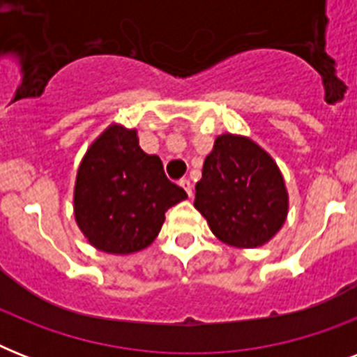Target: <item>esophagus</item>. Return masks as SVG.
I'll return each instance as SVG.
<instances>
[{
	"mask_svg": "<svg viewBox=\"0 0 357 357\" xmlns=\"http://www.w3.org/2000/svg\"><path fill=\"white\" fill-rule=\"evenodd\" d=\"M179 185L183 187L185 192L189 195V198H192V183H190V179H187V178L179 179Z\"/></svg>",
	"mask_w": 357,
	"mask_h": 357,
	"instance_id": "34e87169",
	"label": "esophagus"
}]
</instances>
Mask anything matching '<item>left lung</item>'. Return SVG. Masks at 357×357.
<instances>
[{
    "instance_id": "8db88e82",
    "label": "left lung",
    "mask_w": 357,
    "mask_h": 357,
    "mask_svg": "<svg viewBox=\"0 0 357 357\" xmlns=\"http://www.w3.org/2000/svg\"><path fill=\"white\" fill-rule=\"evenodd\" d=\"M195 207L222 243L255 248L280 231L289 198L274 159L254 140L226 133L206 157Z\"/></svg>"
}]
</instances>
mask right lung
I'll return each instance as SVG.
<instances>
[{
    "mask_svg": "<svg viewBox=\"0 0 357 357\" xmlns=\"http://www.w3.org/2000/svg\"><path fill=\"white\" fill-rule=\"evenodd\" d=\"M185 198L187 192L165 176L161 159L142 151L137 131L114 123L81 161L74 213L94 248L133 254L155 241L165 213Z\"/></svg>",
    "mask_w": 357,
    "mask_h": 357,
    "instance_id": "add662e5",
    "label": "right lung"
}]
</instances>
